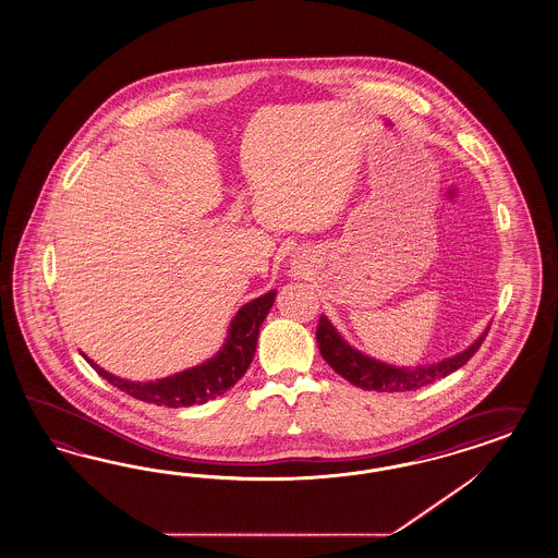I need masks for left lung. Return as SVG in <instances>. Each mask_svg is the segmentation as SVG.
<instances>
[{
	"instance_id": "left-lung-1",
	"label": "left lung",
	"mask_w": 558,
	"mask_h": 558,
	"mask_svg": "<svg viewBox=\"0 0 558 558\" xmlns=\"http://www.w3.org/2000/svg\"><path fill=\"white\" fill-rule=\"evenodd\" d=\"M487 331L472 343L465 352H461L458 356L447 357L439 364H429V366H421L414 371L407 368H395L383 364L378 360L364 356L356 352L352 345L343 342L340 333L333 329L328 319L322 315L315 338L319 343V352L324 360L328 362L333 371L343 376L350 385L364 388V390H376V392H404V390H416L421 386L430 385L439 378L449 376L451 372L461 368L470 357L480 350L482 342L486 340Z\"/></svg>"
}]
</instances>
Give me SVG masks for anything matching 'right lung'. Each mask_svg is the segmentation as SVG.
<instances>
[{"mask_svg":"<svg viewBox=\"0 0 558 558\" xmlns=\"http://www.w3.org/2000/svg\"><path fill=\"white\" fill-rule=\"evenodd\" d=\"M275 295L277 291H269L258 300L246 303L243 310H239V314L230 324L229 340L213 360L204 362L196 368L173 374L170 378L156 380V383H131L102 371L93 360L88 357L86 360L107 383L128 392L133 399L144 400L158 407H170V409L204 404L206 400L225 395L243 378L244 372L251 366L255 356L258 329L271 310Z\"/></svg>","mask_w":558,"mask_h":558,"instance_id":"1","label":"right lung"}]
</instances>
